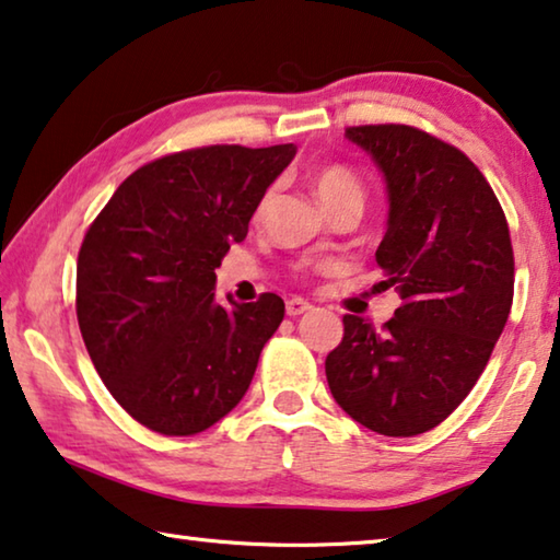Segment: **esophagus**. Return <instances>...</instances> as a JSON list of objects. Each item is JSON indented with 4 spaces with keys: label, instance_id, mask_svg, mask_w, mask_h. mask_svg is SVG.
Wrapping results in <instances>:
<instances>
[{
    "label": "esophagus",
    "instance_id": "esophagus-1",
    "mask_svg": "<svg viewBox=\"0 0 560 560\" xmlns=\"http://www.w3.org/2000/svg\"><path fill=\"white\" fill-rule=\"evenodd\" d=\"M306 312H312V304H308V301H304V299H289L287 301V314L289 316H301Z\"/></svg>",
    "mask_w": 560,
    "mask_h": 560
}]
</instances>
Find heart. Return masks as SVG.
Returning a JSON list of instances; mask_svg holds the SVG:
<instances>
[{
    "mask_svg": "<svg viewBox=\"0 0 560 560\" xmlns=\"http://www.w3.org/2000/svg\"><path fill=\"white\" fill-rule=\"evenodd\" d=\"M314 191L318 201L324 203L326 211L341 207V203H357V207H363V186L357 176L343 166L318 168L314 174ZM269 199H271V191H266L259 201V207H256V217L264 214V209L269 207Z\"/></svg>",
    "mask_w": 560,
    "mask_h": 560,
    "instance_id": "obj_1",
    "label": "heart"
}]
</instances>
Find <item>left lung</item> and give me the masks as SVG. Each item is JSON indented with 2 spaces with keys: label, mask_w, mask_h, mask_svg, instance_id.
I'll list each match as a JSON object with an SVG mask.
<instances>
[{
  "label": "left lung",
  "mask_w": 560,
  "mask_h": 560,
  "mask_svg": "<svg viewBox=\"0 0 560 560\" xmlns=\"http://www.w3.org/2000/svg\"><path fill=\"white\" fill-rule=\"evenodd\" d=\"M388 194L376 264L401 306L374 328L343 316L326 357L328 388L346 413L384 436L439 425L483 374L513 301V248L499 199L456 147L406 124L349 127Z\"/></svg>",
  "instance_id": "8db88e82"
}]
</instances>
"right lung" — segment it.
Segmentation results:
<instances>
[{"instance_id": "add662e5", "label": "right lung", "mask_w": 560, "mask_h": 560, "mask_svg": "<svg viewBox=\"0 0 560 560\" xmlns=\"http://www.w3.org/2000/svg\"><path fill=\"white\" fill-rule=\"evenodd\" d=\"M294 144H217L127 176L79 248L77 318L96 374L131 419L194 436L252 384L283 301L221 304L217 273Z\"/></svg>"}]
</instances>
